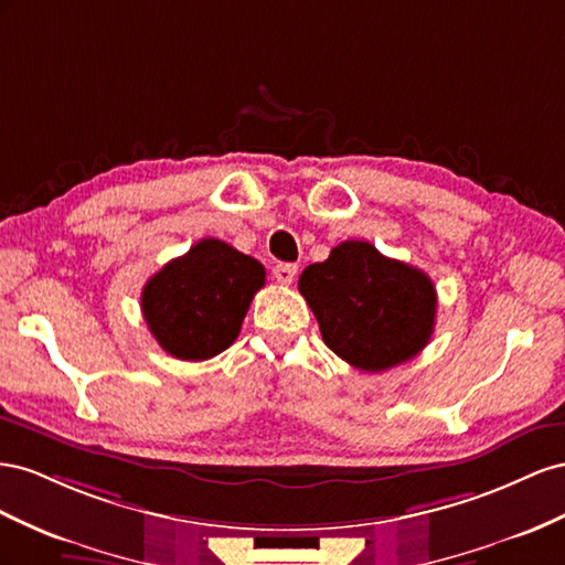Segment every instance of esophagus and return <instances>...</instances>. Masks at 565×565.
<instances>
[{"label": "esophagus", "instance_id": "obj_1", "mask_svg": "<svg viewBox=\"0 0 565 565\" xmlns=\"http://www.w3.org/2000/svg\"><path fill=\"white\" fill-rule=\"evenodd\" d=\"M296 274H298V267H296V265H291V263H281V265L274 267V279H277V281H279V284H284V286L294 284Z\"/></svg>", "mask_w": 565, "mask_h": 565}]
</instances>
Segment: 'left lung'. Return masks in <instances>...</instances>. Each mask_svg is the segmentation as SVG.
<instances>
[{"label":"left lung","instance_id":"obj_1","mask_svg":"<svg viewBox=\"0 0 565 565\" xmlns=\"http://www.w3.org/2000/svg\"><path fill=\"white\" fill-rule=\"evenodd\" d=\"M298 291L324 343L360 372H385L422 352L438 294L428 274L381 255L369 241H343L324 263L305 267Z\"/></svg>","mask_w":565,"mask_h":565}]
</instances>
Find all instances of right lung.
<instances>
[{
  "mask_svg": "<svg viewBox=\"0 0 565 565\" xmlns=\"http://www.w3.org/2000/svg\"><path fill=\"white\" fill-rule=\"evenodd\" d=\"M263 286L265 267L255 257L220 238H203L147 281L141 312L168 354L203 362L236 341Z\"/></svg>",
  "mask_w": 565,
  "mask_h": 565,
  "instance_id": "obj_1",
  "label": "right lung"
}]
</instances>
